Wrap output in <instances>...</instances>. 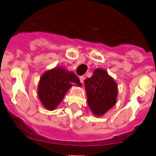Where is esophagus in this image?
Instances as JSON below:
<instances>
[{"label": "esophagus", "instance_id": "1", "mask_svg": "<svg viewBox=\"0 0 156 156\" xmlns=\"http://www.w3.org/2000/svg\"><path fill=\"white\" fill-rule=\"evenodd\" d=\"M79 79H80V81H81V84H83V83H84V80H85V77H84V76H80Z\"/></svg>", "mask_w": 156, "mask_h": 156}]
</instances>
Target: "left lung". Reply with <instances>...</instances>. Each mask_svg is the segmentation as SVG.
I'll use <instances>...</instances> for the list:
<instances>
[{"label":"left lung","instance_id":"left-lung-1","mask_svg":"<svg viewBox=\"0 0 156 156\" xmlns=\"http://www.w3.org/2000/svg\"><path fill=\"white\" fill-rule=\"evenodd\" d=\"M85 86L88 106L94 115H102L115 105L117 85L105 70H94L92 76L85 81Z\"/></svg>","mask_w":156,"mask_h":156}]
</instances>
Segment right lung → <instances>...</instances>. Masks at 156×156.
I'll return each mask as SVG.
<instances>
[{"instance_id": "add662e5", "label": "right lung", "mask_w": 156, "mask_h": 156, "mask_svg": "<svg viewBox=\"0 0 156 156\" xmlns=\"http://www.w3.org/2000/svg\"><path fill=\"white\" fill-rule=\"evenodd\" d=\"M81 86L80 80L72 71L63 68H55L44 73L39 81L37 95L48 110H53L64 98L72 85Z\"/></svg>"}]
</instances>
